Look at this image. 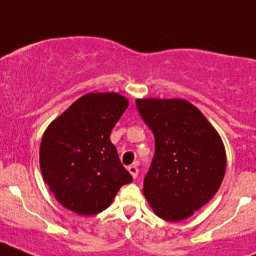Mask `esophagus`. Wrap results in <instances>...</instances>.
Wrapping results in <instances>:
<instances>
[{
    "label": "esophagus",
    "mask_w": 256,
    "mask_h": 256,
    "mask_svg": "<svg viewBox=\"0 0 256 256\" xmlns=\"http://www.w3.org/2000/svg\"><path fill=\"white\" fill-rule=\"evenodd\" d=\"M128 172H130V176H132L133 178H137V176H138V168H137V165H130V166H128Z\"/></svg>",
    "instance_id": "1"
}]
</instances>
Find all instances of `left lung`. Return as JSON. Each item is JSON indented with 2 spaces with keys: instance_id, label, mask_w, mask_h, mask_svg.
<instances>
[{
  "instance_id": "obj_1",
  "label": "left lung",
  "mask_w": 256,
  "mask_h": 256,
  "mask_svg": "<svg viewBox=\"0 0 256 256\" xmlns=\"http://www.w3.org/2000/svg\"><path fill=\"white\" fill-rule=\"evenodd\" d=\"M155 137V155L144 195L159 218H190L216 195L227 156L220 136L196 106L183 98H137Z\"/></svg>"
}]
</instances>
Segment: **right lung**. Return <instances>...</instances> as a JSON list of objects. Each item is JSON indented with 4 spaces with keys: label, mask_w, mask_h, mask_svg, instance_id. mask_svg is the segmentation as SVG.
Returning <instances> with one entry per match:
<instances>
[{
    "label": "right lung",
    "mask_w": 256,
    "mask_h": 256,
    "mask_svg": "<svg viewBox=\"0 0 256 256\" xmlns=\"http://www.w3.org/2000/svg\"><path fill=\"white\" fill-rule=\"evenodd\" d=\"M130 101L116 92H92L73 102L44 130L40 148L42 177L58 204L79 216L110 206L132 176L110 141Z\"/></svg>",
    "instance_id": "right-lung-1"
}]
</instances>
